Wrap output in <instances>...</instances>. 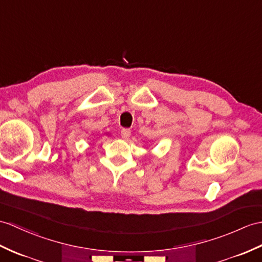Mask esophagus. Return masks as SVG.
Masks as SVG:
<instances>
[{
    "mask_svg": "<svg viewBox=\"0 0 262 262\" xmlns=\"http://www.w3.org/2000/svg\"><path fill=\"white\" fill-rule=\"evenodd\" d=\"M120 134H121V137H123L124 139H127V138H129L132 130L128 129V128H123V129H121Z\"/></svg>",
    "mask_w": 262,
    "mask_h": 262,
    "instance_id": "esophagus-1",
    "label": "esophagus"
}]
</instances>
